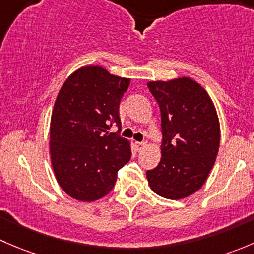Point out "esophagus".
<instances>
[{
	"label": "esophagus",
	"instance_id": "esophagus-1",
	"mask_svg": "<svg viewBox=\"0 0 254 254\" xmlns=\"http://www.w3.org/2000/svg\"><path fill=\"white\" fill-rule=\"evenodd\" d=\"M145 146H146V142L145 141H141V142H140V141H137L136 142V147H137V150H142V148L143 147H145Z\"/></svg>",
	"mask_w": 254,
	"mask_h": 254
}]
</instances>
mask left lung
Listing matches in <instances>:
<instances>
[{
	"label": "left lung",
	"instance_id": "left-lung-1",
	"mask_svg": "<svg viewBox=\"0 0 254 254\" xmlns=\"http://www.w3.org/2000/svg\"><path fill=\"white\" fill-rule=\"evenodd\" d=\"M148 89L161 112V161L146 177L167 199L191 195L205 183L219 152L220 125L214 103L191 78L152 81Z\"/></svg>",
	"mask_w": 254,
	"mask_h": 254
}]
</instances>
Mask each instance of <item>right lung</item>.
Listing matches in <instances>:
<instances>
[{"label": "right lung", "instance_id": "add662e5", "mask_svg": "<svg viewBox=\"0 0 254 254\" xmlns=\"http://www.w3.org/2000/svg\"><path fill=\"white\" fill-rule=\"evenodd\" d=\"M129 78L99 66H84L61 87L50 123L51 165L58 183L71 198L94 201L109 193L131 148L113 125L122 127L119 104Z\"/></svg>", "mask_w": 254, "mask_h": 254}]
</instances>
